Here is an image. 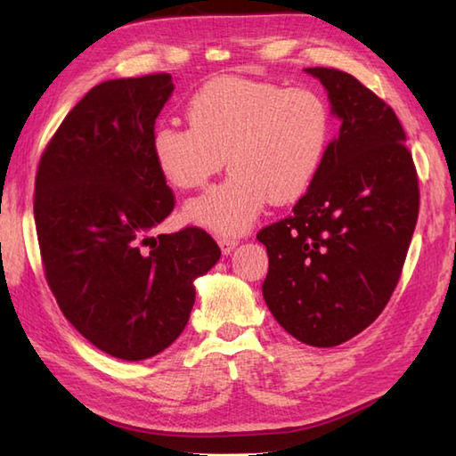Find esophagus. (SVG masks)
<instances>
[{"label":"esophagus","instance_id":"34e87169","mask_svg":"<svg viewBox=\"0 0 456 456\" xmlns=\"http://www.w3.org/2000/svg\"><path fill=\"white\" fill-rule=\"evenodd\" d=\"M217 243H219L221 253L227 256V255L233 253V248L239 245V240H237V239H231V237H219Z\"/></svg>","mask_w":456,"mask_h":456}]
</instances>
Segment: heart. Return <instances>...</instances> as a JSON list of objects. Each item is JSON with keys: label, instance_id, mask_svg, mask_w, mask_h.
Returning a JSON list of instances; mask_svg holds the SVG:
<instances>
[{"label": "heart", "instance_id": "obj_1", "mask_svg": "<svg viewBox=\"0 0 456 456\" xmlns=\"http://www.w3.org/2000/svg\"><path fill=\"white\" fill-rule=\"evenodd\" d=\"M190 125L160 123L151 149L157 168L180 190L200 188L223 164L233 174L193 198L183 217L216 233L253 227L270 201L292 203L312 188L333 137L319 92L223 76L188 103Z\"/></svg>", "mask_w": 456, "mask_h": 456}]
</instances>
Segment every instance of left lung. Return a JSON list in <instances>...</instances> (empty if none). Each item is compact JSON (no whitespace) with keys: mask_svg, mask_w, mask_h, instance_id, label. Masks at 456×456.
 Masks as SVG:
<instances>
[{"mask_svg":"<svg viewBox=\"0 0 456 456\" xmlns=\"http://www.w3.org/2000/svg\"><path fill=\"white\" fill-rule=\"evenodd\" d=\"M305 72L323 84L341 127L292 216L256 239L268 250L270 314L297 341L335 346L388 304L418 223L419 188L390 105L346 72Z\"/></svg>","mask_w":456,"mask_h":456,"instance_id":"left-lung-1","label":"left lung"}]
</instances>
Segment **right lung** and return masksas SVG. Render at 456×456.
<instances>
[{"instance_id":"obj_1","label":"right lung","mask_w":456,"mask_h":456,"mask_svg":"<svg viewBox=\"0 0 456 456\" xmlns=\"http://www.w3.org/2000/svg\"><path fill=\"white\" fill-rule=\"evenodd\" d=\"M170 74L108 80L66 115L38 162L35 223L46 282L80 335L121 361H144L186 327L193 280L221 250L188 227L154 237L174 209L152 159Z\"/></svg>"}]
</instances>
